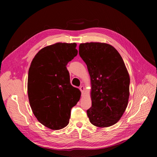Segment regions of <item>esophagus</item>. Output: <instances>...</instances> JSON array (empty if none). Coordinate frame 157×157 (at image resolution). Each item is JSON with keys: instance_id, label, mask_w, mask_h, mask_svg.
<instances>
[{"instance_id": "34e87169", "label": "esophagus", "mask_w": 157, "mask_h": 157, "mask_svg": "<svg viewBox=\"0 0 157 157\" xmlns=\"http://www.w3.org/2000/svg\"><path fill=\"white\" fill-rule=\"evenodd\" d=\"M84 90H85V88H84V87L83 86H81L80 87V91H81L82 94H83V93H84Z\"/></svg>"}]
</instances>
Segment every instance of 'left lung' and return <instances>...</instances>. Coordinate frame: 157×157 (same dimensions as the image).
Here are the masks:
<instances>
[{
  "mask_svg": "<svg viewBox=\"0 0 157 157\" xmlns=\"http://www.w3.org/2000/svg\"><path fill=\"white\" fill-rule=\"evenodd\" d=\"M79 55L91 80L90 122L99 128L113 126L121 119L129 99L130 76L124 61L113 46L102 42L81 43Z\"/></svg>",
  "mask_w": 157,
  "mask_h": 157,
  "instance_id": "obj_1",
  "label": "left lung"
}]
</instances>
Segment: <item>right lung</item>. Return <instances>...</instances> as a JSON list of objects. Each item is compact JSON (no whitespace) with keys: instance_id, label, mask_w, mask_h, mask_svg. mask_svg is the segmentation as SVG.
I'll use <instances>...</instances> for the list:
<instances>
[{"instance_id":"right-lung-1","label":"right lung","mask_w":157,"mask_h":157,"mask_svg":"<svg viewBox=\"0 0 157 157\" xmlns=\"http://www.w3.org/2000/svg\"><path fill=\"white\" fill-rule=\"evenodd\" d=\"M76 43L58 42L42 48L31 61L27 93L31 108L42 124L52 130L67 126L71 109L81 92L70 83L67 64L77 55Z\"/></svg>"}]
</instances>
